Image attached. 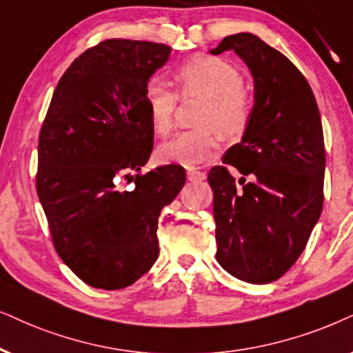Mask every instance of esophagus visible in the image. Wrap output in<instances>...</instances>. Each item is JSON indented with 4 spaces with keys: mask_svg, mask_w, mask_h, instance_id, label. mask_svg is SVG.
Masks as SVG:
<instances>
[{
    "mask_svg": "<svg viewBox=\"0 0 353 353\" xmlns=\"http://www.w3.org/2000/svg\"><path fill=\"white\" fill-rule=\"evenodd\" d=\"M205 172H202V171H197V169H187V179L189 181H205Z\"/></svg>",
    "mask_w": 353,
    "mask_h": 353,
    "instance_id": "1",
    "label": "esophagus"
}]
</instances>
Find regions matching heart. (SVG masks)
<instances>
[{"label": "heart", "instance_id": "obj_1", "mask_svg": "<svg viewBox=\"0 0 353 353\" xmlns=\"http://www.w3.org/2000/svg\"><path fill=\"white\" fill-rule=\"evenodd\" d=\"M176 81L184 97H205L197 117V122L205 125L176 133L161 145L159 156L168 163L195 166L216 153V132L223 138H234L246 130L252 112L251 94L239 71L223 58L212 55H195L184 61L176 70ZM145 104L154 132L168 135L177 105L176 92L164 79L153 78L146 84Z\"/></svg>", "mask_w": 353, "mask_h": 353}]
</instances>
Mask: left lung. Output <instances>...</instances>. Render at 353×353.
Segmentation results:
<instances>
[{
	"mask_svg": "<svg viewBox=\"0 0 353 353\" xmlns=\"http://www.w3.org/2000/svg\"><path fill=\"white\" fill-rule=\"evenodd\" d=\"M234 50L254 78L251 119L239 143L208 172L216 261L249 283L280 279L305 251L324 202L323 123L311 86L283 53L249 32L210 53ZM250 181H245V176Z\"/></svg>",
	"mask_w": 353,
	"mask_h": 353,
	"instance_id": "1",
	"label": "left lung"
}]
</instances>
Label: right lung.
<instances>
[{"instance_id":"add662e5","label":"right lung","mask_w":353,"mask_h":353,"mask_svg":"<svg viewBox=\"0 0 353 353\" xmlns=\"http://www.w3.org/2000/svg\"><path fill=\"white\" fill-rule=\"evenodd\" d=\"M169 55L143 40L88 48L58 81L40 130L35 179L53 246L94 288H125L153 267L159 213L185 184L177 164L141 174L154 135L145 89Z\"/></svg>"}]
</instances>
